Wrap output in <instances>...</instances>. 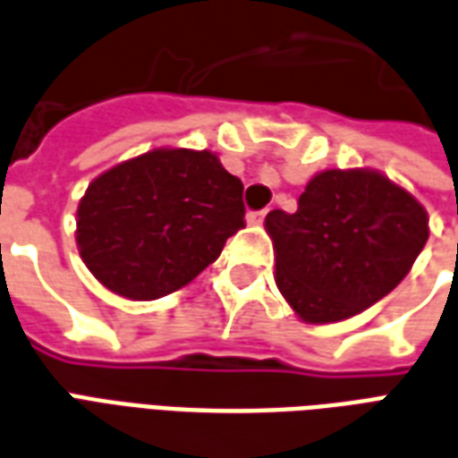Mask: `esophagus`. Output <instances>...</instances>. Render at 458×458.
<instances>
[{
  "label": "esophagus",
  "mask_w": 458,
  "mask_h": 458,
  "mask_svg": "<svg viewBox=\"0 0 458 458\" xmlns=\"http://www.w3.org/2000/svg\"><path fill=\"white\" fill-rule=\"evenodd\" d=\"M265 216H267V208H265V210H250L248 223H250V225H259V223L265 220Z\"/></svg>",
  "instance_id": "obj_1"
}]
</instances>
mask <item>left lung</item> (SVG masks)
<instances>
[{
	"label": "left lung",
	"mask_w": 458,
	"mask_h": 458,
	"mask_svg": "<svg viewBox=\"0 0 458 458\" xmlns=\"http://www.w3.org/2000/svg\"><path fill=\"white\" fill-rule=\"evenodd\" d=\"M277 287L299 317L331 324L390 294L429 238L427 210L375 171L309 181L297 213L269 210Z\"/></svg>",
	"instance_id": "1"
}]
</instances>
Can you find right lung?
I'll return each mask as SVG.
<instances>
[{
    "mask_svg": "<svg viewBox=\"0 0 458 458\" xmlns=\"http://www.w3.org/2000/svg\"><path fill=\"white\" fill-rule=\"evenodd\" d=\"M242 225V181L216 154L154 149L88 186L78 206V248L114 294L159 299L216 262Z\"/></svg>",
    "mask_w": 458,
    "mask_h": 458,
    "instance_id": "right-lung-1",
    "label": "right lung"
}]
</instances>
